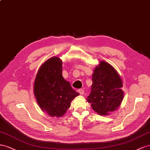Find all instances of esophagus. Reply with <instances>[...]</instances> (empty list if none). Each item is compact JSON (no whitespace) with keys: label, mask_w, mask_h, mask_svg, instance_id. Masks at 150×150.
I'll return each instance as SVG.
<instances>
[{"label":"esophagus","mask_w":150,"mask_h":150,"mask_svg":"<svg viewBox=\"0 0 150 150\" xmlns=\"http://www.w3.org/2000/svg\"><path fill=\"white\" fill-rule=\"evenodd\" d=\"M77 91H78V92L80 94V95H83V94L84 93V91L83 89H82V88H79V89H78L77 90Z\"/></svg>","instance_id":"34e87169"}]
</instances>
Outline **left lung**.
Listing matches in <instances>:
<instances>
[{"instance_id":"obj_1","label":"left lung","mask_w":150,"mask_h":150,"mask_svg":"<svg viewBox=\"0 0 150 150\" xmlns=\"http://www.w3.org/2000/svg\"><path fill=\"white\" fill-rule=\"evenodd\" d=\"M122 82L114 68L105 62H101L92 75L91 92L87 101L92 109L100 115L117 109L123 99Z\"/></svg>"}]
</instances>
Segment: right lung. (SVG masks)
<instances>
[{
  "label": "right lung",
  "instance_id": "1",
  "mask_svg": "<svg viewBox=\"0 0 150 150\" xmlns=\"http://www.w3.org/2000/svg\"><path fill=\"white\" fill-rule=\"evenodd\" d=\"M34 93L41 109L52 117H61L69 109L71 101L79 95L62 76V62L52 57L38 71Z\"/></svg>",
  "mask_w": 150,
  "mask_h": 150
}]
</instances>
